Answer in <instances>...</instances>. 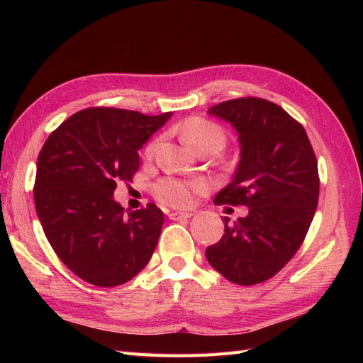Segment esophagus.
<instances>
[{
	"label": "esophagus",
	"instance_id": "esophagus-1",
	"mask_svg": "<svg viewBox=\"0 0 363 363\" xmlns=\"http://www.w3.org/2000/svg\"><path fill=\"white\" fill-rule=\"evenodd\" d=\"M191 212H169L168 217L172 220H182V218H190L191 217Z\"/></svg>",
	"mask_w": 363,
	"mask_h": 363
}]
</instances>
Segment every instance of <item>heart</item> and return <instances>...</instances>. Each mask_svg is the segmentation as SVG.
Instances as JSON below:
<instances>
[{"instance_id":"heart-1","label":"heart","mask_w":363,"mask_h":363,"mask_svg":"<svg viewBox=\"0 0 363 363\" xmlns=\"http://www.w3.org/2000/svg\"><path fill=\"white\" fill-rule=\"evenodd\" d=\"M182 134L186 140L195 146L198 151L213 148L220 151L226 143V133L218 123L211 121L203 117H195L186 123L182 129ZM157 150V140H152L145 148V156L152 157ZM206 190V182L194 179V181H181L176 177H165L160 179L154 186V195L159 201L176 206V207H187L194 203L195 194H201Z\"/></svg>"}]
</instances>
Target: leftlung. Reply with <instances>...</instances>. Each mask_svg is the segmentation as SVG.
<instances>
[{"instance_id":"1","label":"left lung","mask_w":363,"mask_h":363,"mask_svg":"<svg viewBox=\"0 0 363 363\" xmlns=\"http://www.w3.org/2000/svg\"><path fill=\"white\" fill-rule=\"evenodd\" d=\"M234 126L240 162L215 204L246 206L206 250L207 262L228 281L260 284L289 264L303 245L318 206V162L301 123L268 99L246 96L211 107Z\"/></svg>"}]
</instances>
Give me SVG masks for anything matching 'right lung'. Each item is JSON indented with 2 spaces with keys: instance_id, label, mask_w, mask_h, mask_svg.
<instances>
[{
  "instance_id": "obj_1",
  "label": "right lung",
  "mask_w": 363,
  "mask_h": 363,
  "mask_svg": "<svg viewBox=\"0 0 363 363\" xmlns=\"http://www.w3.org/2000/svg\"><path fill=\"white\" fill-rule=\"evenodd\" d=\"M172 115L90 107L46 138L37 159L35 211L54 252L86 282L125 284L156 250L164 212L150 203L125 215L113 190L118 181H133L138 150Z\"/></svg>"
}]
</instances>
